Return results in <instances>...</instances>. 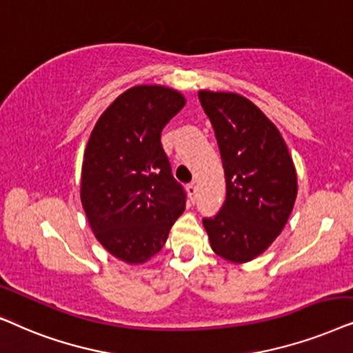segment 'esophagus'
Returning <instances> with one entry per match:
<instances>
[{"label": "esophagus", "instance_id": "1", "mask_svg": "<svg viewBox=\"0 0 353 353\" xmlns=\"http://www.w3.org/2000/svg\"><path fill=\"white\" fill-rule=\"evenodd\" d=\"M187 192H189L190 200H194L195 195H196V184H195V182H190V184L187 185Z\"/></svg>", "mask_w": 353, "mask_h": 353}]
</instances>
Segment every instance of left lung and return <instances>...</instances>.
<instances>
[{"label":"left lung","mask_w":353,"mask_h":353,"mask_svg":"<svg viewBox=\"0 0 353 353\" xmlns=\"http://www.w3.org/2000/svg\"><path fill=\"white\" fill-rule=\"evenodd\" d=\"M199 98L225 176L224 203L214 218H203V225L216 255L247 263L284 229L297 196V172L278 128L250 100L208 90Z\"/></svg>","instance_id":"8db88e82"}]
</instances>
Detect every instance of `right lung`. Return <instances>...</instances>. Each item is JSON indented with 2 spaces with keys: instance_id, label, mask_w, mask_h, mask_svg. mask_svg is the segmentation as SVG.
Instances as JSON below:
<instances>
[{
  "instance_id": "right-lung-1",
  "label": "right lung",
  "mask_w": 353,
  "mask_h": 353,
  "mask_svg": "<svg viewBox=\"0 0 353 353\" xmlns=\"http://www.w3.org/2000/svg\"><path fill=\"white\" fill-rule=\"evenodd\" d=\"M184 105L172 88L132 87L106 108L88 139L83 211L98 242L129 265L157 255L185 210V192L161 145V130Z\"/></svg>"
}]
</instances>
